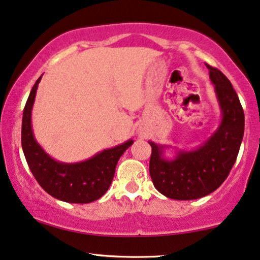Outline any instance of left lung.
<instances>
[{
    "label": "left lung",
    "mask_w": 260,
    "mask_h": 260,
    "mask_svg": "<svg viewBox=\"0 0 260 260\" xmlns=\"http://www.w3.org/2000/svg\"><path fill=\"white\" fill-rule=\"evenodd\" d=\"M222 119L212 135L194 149L174 147V158L165 156L172 146L152 147L149 174L156 190L175 200H195L216 190L228 177L238 158L245 131V114L232 83L219 70L208 66Z\"/></svg>",
    "instance_id": "1"
}]
</instances>
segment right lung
I'll use <instances>...</instances> for the list:
<instances>
[{
    "label": "right lung",
    "mask_w": 260,
    "mask_h": 260,
    "mask_svg": "<svg viewBox=\"0 0 260 260\" xmlns=\"http://www.w3.org/2000/svg\"><path fill=\"white\" fill-rule=\"evenodd\" d=\"M41 78L42 76L32 86L22 114L21 146L28 168L41 187L57 200L71 204L98 200L108 190L118 160L134 141L127 140L79 162H62L52 158L37 142L32 130V107Z\"/></svg>",
    "instance_id": "1"
}]
</instances>
